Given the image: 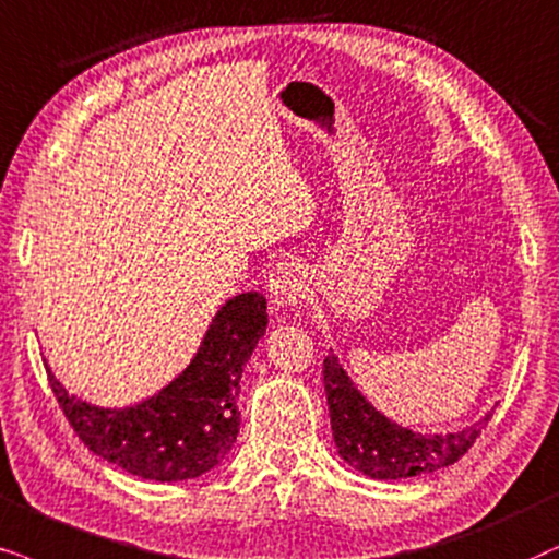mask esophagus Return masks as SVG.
Listing matches in <instances>:
<instances>
[{
  "label": "esophagus",
  "instance_id": "obj_1",
  "mask_svg": "<svg viewBox=\"0 0 559 559\" xmlns=\"http://www.w3.org/2000/svg\"><path fill=\"white\" fill-rule=\"evenodd\" d=\"M307 273H304L301 263H294V260H284V263L275 265L271 278H267V292H271V299L278 309L299 307L304 296H307Z\"/></svg>",
  "mask_w": 559,
  "mask_h": 559
}]
</instances>
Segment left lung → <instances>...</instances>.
<instances>
[{"instance_id": "obj_1", "label": "left lung", "mask_w": 559, "mask_h": 559, "mask_svg": "<svg viewBox=\"0 0 559 559\" xmlns=\"http://www.w3.org/2000/svg\"><path fill=\"white\" fill-rule=\"evenodd\" d=\"M324 391L340 457L373 480H401L455 465L493 414L448 435H421L391 421L349 381L337 355L324 357Z\"/></svg>"}]
</instances>
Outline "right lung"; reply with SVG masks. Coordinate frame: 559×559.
Listing matches in <instances>:
<instances>
[{
	"mask_svg": "<svg viewBox=\"0 0 559 559\" xmlns=\"http://www.w3.org/2000/svg\"><path fill=\"white\" fill-rule=\"evenodd\" d=\"M258 292L237 294L214 314L193 360L135 406L104 408L73 396L48 370L66 419L94 455L145 480H191L229 455L240 431V378L267 326Z\"/></svg>",
	"mask_w": 559,
	"mask_h": 559,
	"instance_id": "right-lung-1",
	"label": "right lung"
}]
</instances>
